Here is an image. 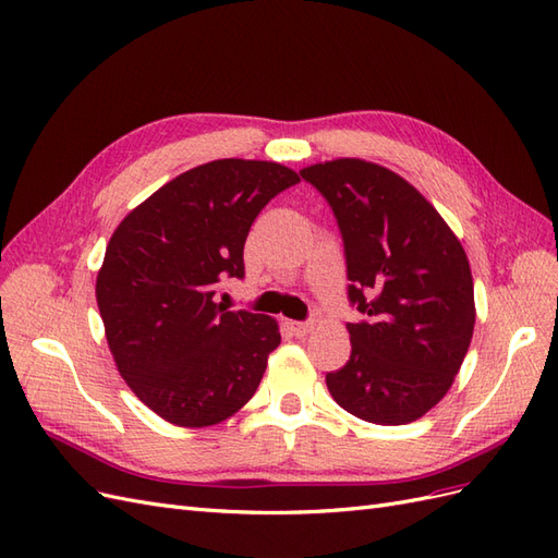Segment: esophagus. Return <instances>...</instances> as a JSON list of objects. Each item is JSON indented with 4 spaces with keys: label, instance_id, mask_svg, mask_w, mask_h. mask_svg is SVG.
<instances>
[{
    "label": "esophagus",
    "instance_id": "esophagus-1",
    "mask_svg": "<svg viewBox=\"0 0 558 558\" xmlns=\"http://www.w3.org/2000/svg\"><path fill=\"white\" fill-rule=\"evenodd\" d=\"M289 330L295 335V337H305V335H310L312 330H314V324L312 320H289Z\"/></svg>",
    "mask_w": 558,
    "mask_h": 558
}]
</instances>
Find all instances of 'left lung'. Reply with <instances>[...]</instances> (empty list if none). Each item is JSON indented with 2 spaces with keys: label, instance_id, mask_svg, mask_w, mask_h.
Returning a JSON list of instances; mask_svg holds the SVG:
<instances>
[{
  "label": "left lung",
  "instance_id": "left-lung-1",
  "mask_svg": "<svg viewBox=\"0 0 558 558\" xmlns=\"http://www.w3.org/2000/svg\"><path fill=\"white\" fill-rule=\"evenodd\" d=\"M300 177L328 199L342 232L351 356L326 375L349 414L400 426L440 402L475 328V291L459 238L412 183L381 165L340 158Z\"/></svg>",
  "mask_w": 558,
  "mask_h": 558
}]
</instances>
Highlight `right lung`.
Masks as SVG:
<instances>
[{"instance_id": "add662e5", "label": "right lung", "mask_w": 558, "mask_h": 558, "mask_svg": "<svg viewBox=\"0 0 558 558\" xmlns=\"http://www.w3.org/2000/svg\"><path fill=\"white\" fill-rule=\"evenodd\" d=\"M300 177L279 162L226 158L179 174L111 234L97 307L132 393L183 428L221 424L251 400L279 326L214 302L244 277L246 234L269 199Z\"/></svg>"}]
</instances>
